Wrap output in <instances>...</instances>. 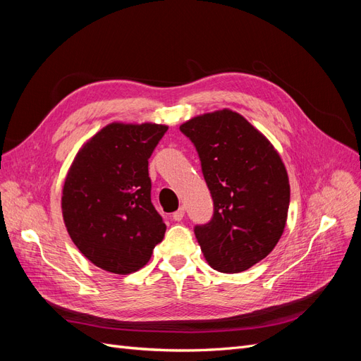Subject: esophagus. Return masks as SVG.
Returning a JSON list of instances; mask_svg holds the SVG:
<instances>
[{"mask_svg":"<svg viewBox=\"0 0 361 361\" xmlns=\"http://www.w3.org/2000/svg\"><path fill=\"white\" fill-rule=\"evenodd\" d=\"M183 215H185V209H183V207L180 206V207H179V209H178L176 212H173L171 218H173V220H174V221H180V220H182V218H183Z\"/></svg>","mask_w":361,"mask_h":361,"instance_id":"1","label":"esophagus"}]
</instances>
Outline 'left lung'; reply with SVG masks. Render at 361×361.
Masks as SVG:
<instances>
[{
    "instance_id": "8db88e82",
    "label": "left lung",
    "mask_w": 361,
    "mask_h": 361,
    "mask_svg": "<svg viewBox=\"0 0 361 361\" xmlns=\"http://www.w3.org/2000/svg\"><path fill=\"white\" fill-rule=\"evenodd\" d=\"M180 130L197 149L214 215L194 233L214 269L241 272L267 257L286 226L290 187L285 164L247 118L220 110L190 118Z\"/></svg>"
}]
</instances>
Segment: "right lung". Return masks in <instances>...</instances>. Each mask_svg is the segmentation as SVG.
Here are the masks:
<instances>
[{
  "instance_id": "right-lung-1",
  "label": "right lung",
  "mask_w": 361,
  "mask_h": 361,
  "mask_svg": "<svg viewBox=\"0 0 361 361\" xmlns=\"http://www.w3.org/2000/svg\"><path fill=\"white\" fill-rule=\"evenodd\" d=\"M169 126L114 122L76 154L64 180L63 220L93 265L114 274L143 268L166 233L150 200L149 158Z\"/></svg>"
}]
</instances>
